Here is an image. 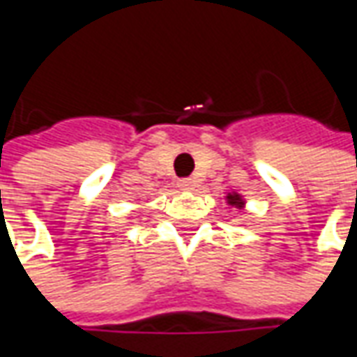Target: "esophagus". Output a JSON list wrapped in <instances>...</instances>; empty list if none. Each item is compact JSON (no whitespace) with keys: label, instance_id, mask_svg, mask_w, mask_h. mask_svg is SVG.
I'll list each match as a JSON object with an SVG mask.
<instances>
[{"label":"esophagus","instance_id":"34e87169","mask_svg":"<svg viewBox=\"0 0 357 357\" xmlns=\"http://www.w3.org/2000/svg\"><path fill=\"white\" fill-rule=\"evenodd\" d=\"M178 186H181V190H195L197 181H195V178H181V181H178Z\"/></svg>","mask_w":357,"mask_h":357}]
</instances>
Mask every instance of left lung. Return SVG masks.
Masks as SVG:
<instances>
[{
	"instance_id": "8db88e82",
	"label": "left lung",
	"mask_w": 357,
	"mask_h": 357,
	"mask_svg": "<svg viewBox=\"0 0 357 357\" xmlns=\"http://www.w3.org/2000/svg\"><path fill=\"white\" fill-rule=\"evenodd\" d=\"M227 202L230 206H236V208H244V200L240 197L238 192H228Z\"/></svg>"
}]
</instances>
